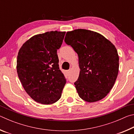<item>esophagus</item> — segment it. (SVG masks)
Listing matches in <instances>:
<instances>
[{"label":"esophagus","instance_id":"obj_1","mask_svg":"<svg viewBox=\"0 0 134 134\" xmlns=\"http://www.w3.org/2000/svg\"><path fill=\"white\" fill-rule=\"evenodd\" d=\"M70 70H67V73H70Z\"/></svg>","mask_w":134,"mask_h":134}]
</instances>
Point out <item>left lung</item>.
Returning a JSON list of instances; mask_svg holds the SVG:
<instances>
[{"label": "left lung", "mask_w": 134, "mask_h": 134, "mask_svg": "<svg viewBox=\"0 0 134 134\" xmlns=\"http://www.w3.org/2000/svg\"><path fill=\"white\" fill-rule=\"evenodd\" d=\"M64 41L79 56L80 71L74 83L79 96L90 103L103 99L113 87L119 71L115 45L100 34L83 29L67 32Z\"/></svg>", "instance_id": "8db88e82"}]
</instances>
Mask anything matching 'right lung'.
Returning <instances> with one entry per match:
<instances>
[{
	"label": "right lung",
	"instance_id": "right-lung-1",
	"mask_svg": "<svg viewBox=\"0 0 134 134\" xmlns=\"http://www.w3.org/2000/svg\"><path fill=\"white\" fill-rule=\"evenodd\" d=\"M65 34L55 31L33 36L18 53V77L26 92L38 103L52 104L62 96L66 79L59 68L57 51Z\"/></svg>",
	"mask_w": 134,
	"mask_h": 134
}]
</instances>
